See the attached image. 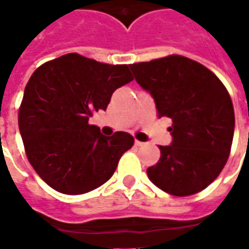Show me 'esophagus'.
<instances>
[{
  "label": "esophagus",
  "mask_w": 249,
  "mask_h": 249,
  "mask_svg": "<svg viewBox=\"0 0 249 249\" xmlns=\"http://www.w3.org/2000/svg\"><path fill=\"white\" fill-rule=\"evenodd\" d=\"M135 145H136V146H142V145H144V142H142V141L136 140V141H135Z\"/></svg>",
  "instance_id": "1"
}]
</instances>
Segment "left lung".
Instances as JSON below:
<instances>
[{
    "label": "left lung",
    "instance_id": "8db88e82",
    "mask_svg": "<svg viewBox=\"0 0 249 249\" xmlns=\"http://www.w3.org/2000/svg\"><path fill=\"white\" fill-rule=\"evenodd\" d=\"M129 68L135 80L156 104L159 117L173 124L171 145L159 146L161 157L146 169L156 187L175 196L207 188L228 160L235 130L230 94L205 66L183 56H168Z\"/></svg>",
    "mask_w": 249,
    "mask_h": 249
}]
</instances>
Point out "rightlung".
<instances>
[{"mask_svg":"<svg viewBox=\"0 0 249 249\" xmlns=\"http://www.w3.org/2000/svg\"><path fill=\"white\" fill-rule=\"evenodd\" d=\"M133 80L128 65H108L69 53L32 74L18 112L28 160L57 192L82 195L107 183L132 148L126 132L104 136L89 117Z\"/></svg>","mask_w":249,"mask_h":249,"instance_id":"1","label":"right lung"}]
</instances>
